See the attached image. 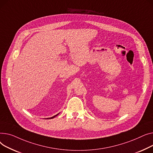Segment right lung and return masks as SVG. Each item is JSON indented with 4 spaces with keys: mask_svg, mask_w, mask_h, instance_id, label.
<instances>
[{
    "mask_svg": "<svg viewBox=\"0 0 153 153\" xmlns=\"http://www.w3.org/2000/svg\"><path fill=\"white\" fill-rule=\"evenodd\" d=\"M58 114H57V115H55V116H53V117H51V118H49V119H53V118H54V117H56V116H57V115H58Z\"/></svg>",
    "mask_w": 153,
    "mask_h": 153,
    "instance_id": "obj_1",
    "label": "right lung"
}]
</instances>
